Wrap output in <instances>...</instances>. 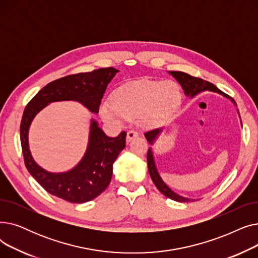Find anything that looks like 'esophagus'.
<instances>
[{"label":"esophagus","instance_id":"obj_1","mask_svg":"<svg viewBox=\"0 0 258 258\" xmlns=\"http://www.w3.org/2000/svg\"><path fill=\"white\" fill-rule=\"evenodd\" d=\"M138 136H139L138 132L134 131V130H132V131H128V132H127V134H126V142H131L133 139L137 138Z\"/></svg>","mask_w":258,"mask_h":258}]
</instances>
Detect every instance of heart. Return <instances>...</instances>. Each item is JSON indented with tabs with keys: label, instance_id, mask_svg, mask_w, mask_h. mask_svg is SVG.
Here are the masks:
<instances>
[{
	"label": "heart",
	"instance_id": "b5f03b06",
	"mask_svg": "<svg viewBox=\"0 0 258 258\" xmlns=\"http://www.w3.org/2000/svg\"><path fill=\"white\" fill-rule=\"evenodd\" d=\"M181 93L173 81L143 79L118 88L114 99H103L99 112L112 123H120L124 117L140 116L146 125L163 122L179 104Z\"/></svg>",
	"mask_w": 258,
	"mask_h": 258
}]
</instances>
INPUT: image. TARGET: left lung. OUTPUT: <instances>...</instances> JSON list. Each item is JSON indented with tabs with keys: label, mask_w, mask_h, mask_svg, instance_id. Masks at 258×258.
Wrapping results in <instances>:
<instances>
[{
	"label": "left lung",
	"mask_w": 258,
	"mask_h": 258,
	"mask_svg": "<svg viewBox=\"0 0 258 258\" xmlns=\"http://www.w3.org/2000/svg\"><path fill=\"white\" fill-rule=\"evenodd\" d=\"M168 73L170 75H172V77L175 78V80H177L178 83L181 85V87L184 91V94L189 98H194L201 92L210 91V92H215V93H219V94L223 95L224 97L230 99L236 105L235 101L232 98H230L227 94L223 93L220 89L216 88L213 84L209 83V81H206V80L202 79V78L194 77L191 75H189V74L184 73V72H181V71H169ZM237 114L239 115L238 110H237ZM162 132H163V128H156V130L150 131V132H146L144 134V136H145L148 143H150L151 145H154V143L156 142V140L158 139V137L160 136ZM147 166H148V171H150L151 178H152L154 184L156 185V187L158 188V190L161 194H163L165 197H167V198H169L173 201L181 202V203L194 201L192 199L185 198V197H182L178 194H175L165 184V182L162 180V178L160 177V174L158 172L157 166H156V162H155L154 152H153L152 146L148 148V152H147Z\"/></svg>",
	"instance_id": "left-lung-1"
}]
</instances>
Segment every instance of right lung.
Wrapping results in <instances>:
<instances>
[{
    "label": "right lung",
    "instance_id": "right-lung-1",
    "mask_svg": "<svg viewBox=\"0 0 258 258\" xmlns=\"http://www.w3.org/2000/svg\"><path fill=\"white\" fill-rule=\"evenodd\" d=\"M117 72L115 68H101L56 79L40 90L25 107L20 127L25 165L52 196L81 204L103 192L111 182L114 162L125 147L126 133L121 132L116 138L108 137L92 118L87 150L77 165L64 172H50L36 163L29 148L28 134L34 117L51 102L70 100L97 114L106 87Z\"/></svg>",
    "mask_w": 258,
    "mask_h": 258
}]
</instances>
